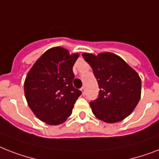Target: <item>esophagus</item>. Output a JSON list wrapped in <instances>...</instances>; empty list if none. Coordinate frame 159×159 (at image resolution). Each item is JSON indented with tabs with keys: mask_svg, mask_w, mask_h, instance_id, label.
<instances>
[{
	"mask_svg": "<svg viewBox=\"0 0 159 159\" xmlns=\"http://www.w3.org/2000/svg\"><path fill=\"white\" fill-rule=\"evenodd\" d=\"M81 91L83 93V95H85V93H86V87H85V86H82V88H81Z\"/></svg>",
	"mask_w": 159,
	"mask_h": 159,
	"instance_id": "34e87169",
	"label": "esophagus"
}]
</instances>
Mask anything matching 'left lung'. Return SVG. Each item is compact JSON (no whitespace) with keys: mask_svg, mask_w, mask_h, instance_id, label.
<instances>
[{"mask_svg":"<svg viewBox=\"0 0 159 159\" xmlns=\"http://www.w3.org/2000/svg\"><path fill=\"white\" fill-rule=\"evenodd\" d=\"M82 57L93 70L99 85L96 100L90 102L92 113L105 122L122 121L132 113L140 99L141 80L119 56L105 52Z\"/></svg>","mask_w":159,"mask_h":159,"instance_id":"1","label":"left lung"}]
</instances>
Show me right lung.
Instances as JSON below:
<instances>
[{
  "instance_id": "add662e5",
  "label": "right lung",
  "mask_w": 159,
  "mask_h": 159,
  "mask_svg": "<svg viewBox=\"0 0 159 159\" xmlns=\"http://www.w3.org/2000/svg\"><path fill=\"white\" fill-rule=\"evenodd\" d=\"M77 57L62 47L51 48L37 59L26 77L24 94L28 106L47 124L65 122L82 94L73 86V67Z\"/></svg>"
}]
</instances>
